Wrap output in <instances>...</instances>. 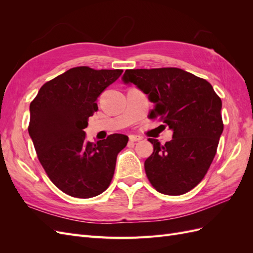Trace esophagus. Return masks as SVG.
I'll use <instances>...</instances> for the list:
<instances>
[{"label":"esophagus","instance_id":"obj_1","mask_svg":"<svg viewBox=\"0 0 253 253\" xmlns=\"http://www.w3.org/2000/svg\"><path fill=\"white\" fill-rule=\"evenodd\" d=\"M128 139H129V141L136 142V141L141 140L142 137H140V136H138V135H129V136H128Z\"/></svg>","mask_w":253,"mask_h":253}]
</instances>
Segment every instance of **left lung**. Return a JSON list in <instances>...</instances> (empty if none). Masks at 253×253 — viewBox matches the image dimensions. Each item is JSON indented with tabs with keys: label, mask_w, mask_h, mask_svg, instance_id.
Instances as JSON below:
<instances>
[{
	"label": "left lung",
	"mask_w": 253,
	"mask_h": 253,
	"mask_svg": "<svg viewBox=\"0 0 253 253\" xmlns=\"http://www.w3.org/2000/svg\"><path fill=\"white\" fill-rule=\"evenodd\" d=\"M134 83L155 104L150 117L173 131L165 144L149 138L154 151L144 162L151 185L167 195H181L200 183L216 154L223 133L221 100L211 84L176 67L126 70Z\"/></svg>",
	"instance_id": "1"
}]
</instances>
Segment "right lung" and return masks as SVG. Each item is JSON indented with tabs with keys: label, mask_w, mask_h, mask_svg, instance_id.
<instances>
[{
	"label": "right lung",
	"mask_w": 253,
	"mask_h": 253,
	"mask_svg": "<svg viewBox=\"0 0 253 253\" xmlns=\"http://www.w3.org/2000/svg\"><path fill=\"white\" fill-rule=\"evenodd\" d=\"M122 70L71 68L43 84L30 102L28 133L49 179L65 194L90 198L101 194L113 179L118 153L128 138L112 134L95 143L84 128L97 112V99Z\"/></svg>",
	"instance_id": "obj_1"
}]
</instances>
